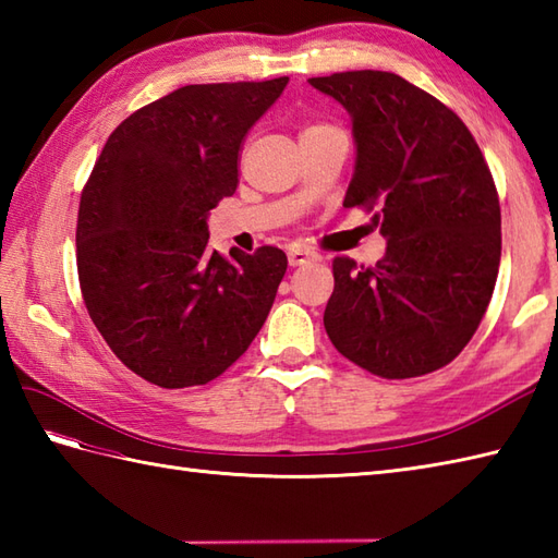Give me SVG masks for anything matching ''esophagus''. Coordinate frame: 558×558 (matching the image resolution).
I'll use <instances>...</instances> for the list:
<instances>
[{
	"label": "esophagus",
	"instance_id": "esophagus-1",
	"mask_svg": "<svg viewBox=\"0 0 558 558\" xmlns=\"http://www.w3.org/2000/svg\"><path fill=\"white\" fill-rule=\"evenodd\" d=\"M316 258H318L316 252H312V248H306V246H300V244H292L290 252H288L290 266H304V264H310V260H316Z\"/></svg>",
	"mask_w": 558,
	"mask_h": 558
}]
</instances>
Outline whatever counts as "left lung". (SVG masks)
<instances>
[{
	"label": "left lung",
	"mask_w": 558,
	"mask_h": 558,
	"mask_svg": "<svg viewBox=\"0 0 558 558\" xmlns=\"http://www.w3.org/2000/svg\"><path fill=\"white\" fill-rule=\"evenodd\" d=\"M352 117L357 162L342 206L374 210L386 256L333 258L324 312L336 350L381 378L453 362L487 312L501 260L494 177L460 117L390 71L310 78Z\"/></svg>",
	"instance_id": "obj_1"
}]
</instances>
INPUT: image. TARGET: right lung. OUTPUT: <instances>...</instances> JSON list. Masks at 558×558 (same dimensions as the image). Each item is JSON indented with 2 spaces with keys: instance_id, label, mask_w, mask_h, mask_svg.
Listing matches in <instances>:
<instances>
[{
  "instance_id": "obj_1",
  "label": "right lung",
  "mask_w": 558,
  "mask_h": 558,
  "mask_svg": "<svg viewBox=\"0 0 558 558\" xmlns=\"http://www.w3.org/2000/svg\"><path fill=\"white\" fill-rule=\"evenodd\" d=\"M288 76L196 83L129 114L81 192V294L110 350L160 388L201 386L242 357L288 268L278 246L208 248L240 146Z\"/></svg>"
}]
</instances>
